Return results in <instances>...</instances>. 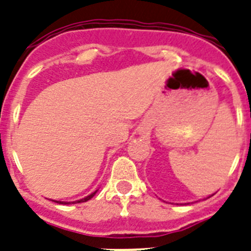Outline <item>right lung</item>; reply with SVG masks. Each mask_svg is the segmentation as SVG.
Wrapping results in <instances>:
<instances>
[{
    "label": "right lung",
    "instance_id": "obj_1",
    "mask_svg": "<svg viewBox=\"0 0 251 251\" xmlns=\"http://www.w3.org/2000/svg\"><path fill=\"white\" fill-rule=\"evenodd\" d=\"M96 193H98V190L95 191V193L90 194V195H89V196H86V198H83V199H81V200H77V201H75V204H76V202H85V201H89L90 199L94 198V195H95V194H96ZM52 201L57 202V204H65V205H66V204H70V202H66V201H57V200H52Z\"/></svg>",
    "mask_w": 251,
    "mask_h": 251
}]
</instances>
